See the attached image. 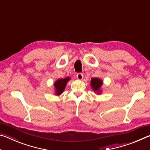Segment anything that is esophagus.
<instances>
[{"instance_id":"34e87169","label":"esophagus","mask_w":150,"mask_h":150,"mask_svg":"<svg viewBox=\"0 0 150 150\" xmlns=\"http://www.w3.org/2000/svg\"><path fill=\"white\" fill-rule=\"evenodd\" d=\"M76 77L79 80H82V79L83 78V73H78L77 75H76Z\"/></svg>"}]
</instances>
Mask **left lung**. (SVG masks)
I'll use <instances>...</instances> for the list:
<instances>
[{"label":"left lung","mask_w":150,"mask_h":150,"mask_svg":"<svg viewBox=\"0 0 150 150\" xmlns=\"http://www.w3.org/2000/svg\"><path fill=\"white\" fill-rule=\"evenodd\" d=\"M91 87L95 91H100V88L103 85V81L98 78H93L91 82Z\"/></svg>","instance_id":"obj_1"}]
</instances>
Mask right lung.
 <instances>
[{"label": "right lung", "mask_w": 150, "mask_h": 150, "mask_svg": "<svg viewBox=\"0 0 150 150\" xmlns=\"http://www.w3.org/2000/svg\"><path fill=\"white\" fill-rule=\"evenodd\" d=\"M69 79H70L69 77H66L65 79H59L57 80L56 82L54 83L56 95H61L63 92L65 88V85Z\"/></svg>", "instance_id": "right-lung-1"}]
</instances>
